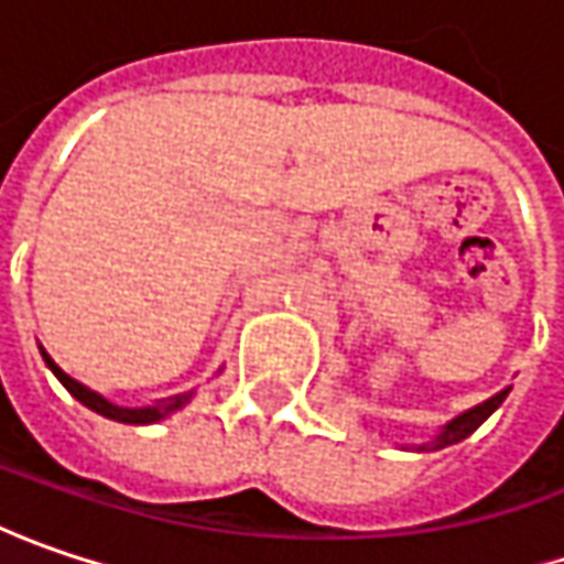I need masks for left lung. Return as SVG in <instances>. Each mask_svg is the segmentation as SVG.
<instances>
[{
	"label": "left lung",
	"mask_w": 564,
	"mask_h": 564,
	"mask_svg": "<svg viewBox=\"0 0 564 564\" xmlns=\"http://www.w3.org/2000/svg\"><path fill=\"white\" fill-rule=\"evenodd\" d=\"M508 391H511V384L508 388H502L499 394H492L489 401H482V404L470 406V410H464V413H457L454 420H448L445 426L438 429L429 442H420V445H404V448H410V452H442V448H448V445H457V442H464L467 435H474L499 406H502V401L508 398Z\"/></svg>",
	"instance_id": "left-lung-1"
}]
</instances>
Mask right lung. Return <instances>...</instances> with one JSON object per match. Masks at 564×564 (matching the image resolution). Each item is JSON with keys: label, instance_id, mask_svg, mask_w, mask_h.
I'll return each instance as SVG.
<instances>
[{"label": "right lung", "instance_id": "add662e5", "mask_svg": "<svg viewBox=\"0 0 564 564\" xmlns=\"http://www.w3.org/2000/svg\"><path fill=\"white\" fill-rule=\"evenodd\" d=\"M40 356H43V362H46V369L62 381V388L75 398V401H82L87 410H94V413H100V416H107V420H116V423H129V426H151V423H160V420H166V416H173L176 410H183L192 398H195V391H185V394H173V398H163L158 404L151 406H119L112 404L110 398H104V394H97L94 388H87L78 379H72L68 372H62L59 366H56V359L46 354L43 347H40Z\"/></svg>", "mask_w": 564, "mask_h": 564}]
</instances>
